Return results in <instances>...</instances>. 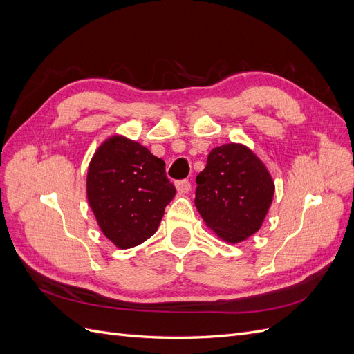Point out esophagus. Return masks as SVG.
<instances>
[{
    "label": "esophagus",
    "instance_id": "obj_1",
    "mask_svg": "<svg viewBox=\"0 0 354 354\" xmlns=\"http://www.w3.org/2000/svg\"><path fill=\"white\" fill-rule=\"evenodd\" d=\"M176 189L178 194H187V192L192 189V185L189 180H178L176 181Z\"/></svg>",
    "mask_w": 354,
    "mask_h": 354
}]
</instances>
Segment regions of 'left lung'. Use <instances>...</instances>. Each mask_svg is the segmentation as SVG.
I'll return each mask as SVG.
<instances>
[{
	"label": "left lung",
	"mask_w": 354,
	"mask_h": 354,
	"mask_svg": "<svg viewBox=\"0 0 354 354\" xmlns=\"http://www.w3.org/2000/svg\"><path fill=\"white\" fill-rule=\"evenodd\" d=\"M196 185L195 205L201 217L230 243L259 232L274 195V183L266 165L239 143L214 147Z\"/></svg>",
	"instance_id": "obj_1"
}]
</instances>
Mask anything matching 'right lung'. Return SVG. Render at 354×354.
Segmentation results:
<instances>
[{
    "instance_id": "1",
    "label": "right lung",
    "mask_w": 354,
    "mask_h": 354,
    "mask_svg": "<svg viewBox=\"0 0 354 354\" xmlns=\"http://www.w3.org/2000/svg\"><path fill=\"white\" fill-rule=\"evenodd\" d=\"M174 196L164 160L127 137L104 140L88 165L91 211L104 236L121 250L151 238Z\"/></svg>"
}]
</instances>
